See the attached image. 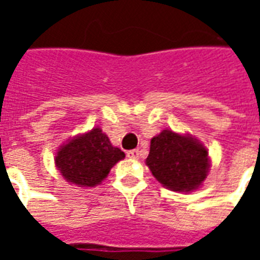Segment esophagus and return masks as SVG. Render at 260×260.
I'll use <instances>...</instances> for the list:
<instances>
[{"label": "esophagus", "mask_w": 260, "mask_h": 260, "mask_svg": "<svg viewBox=\"0 0 260 260\" xmlns=\"http://www.w3.org/2000/svg\"><path fill=\"white\" fill-rule=\"evenodd\" d=\"M126 156H128L129 158H139L141 157V150H139V149L129 150V152H126Z\"/></svg>", "instance_id": "34e87169"}]
</instances>
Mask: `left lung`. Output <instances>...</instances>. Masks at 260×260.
Masks as SVG:
<instances>
[{
	"label": "left lung",
	"instance_id": "8db88e82",
	"mask_svg": "<svg viewBox=\"0 0 260 260\" xmlns=\"http://www.w3.org/2000/svg\"><path fill=\"white\" fill-rule=\"evenodd\" d=\"M146 166L166 188L192 192L206 180L210 160L207 149L196 138L164 129L150 141Z\"/></svg>",
	"mask_w": 260,
	"mask_h": 260
}]
</instances>
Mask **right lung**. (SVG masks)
<instances>
[{"label": "right lung", "instance_id": "obj_1", "mask_svg": "<svg viewBox=\"0 0 260 260\" xmlns=\"http://www.w3.org/2000/svg\"><path fill=\"white\" fill-rule=\"evenodd\" d=\"M125 153L111 145L100 128L69 139L55 154V167L65 181L78 186H96Z\"/></svg>", "mask_w": 260, "mask_h": 260}]
</instances>
